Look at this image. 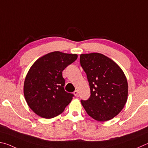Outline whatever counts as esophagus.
Here are the masks:
<instances>
[{
	"instance_id": "obj_1",
	"label": "esophagus",
	"mask_w": 148,
	"mask_h": 148,
	"mask_svg": "<svg viewBox=\"0 0 148 148\" xmlns=\"http://www.w3.org/2000/svg\"><path fill=\"white\" fill-rule=\"evenodd\" d=\"M73 94L75 96H78V90H75V91L73 92Z\"/></svg>"
}]
</instances>
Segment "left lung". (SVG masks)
I'll return each mask as SVG.
<instances>
[{
    "label": "left lung",
    "mask_w": 148,
    "mask_h": 148,
    "mask_svg": "<svg viewBox=\"0 0 148 148\" xmlns=\"http://www.w3.org/2000/svg\"><path fill=\"white\" fill-rule=\"evenodd\" d=\"M80 64L86 73L90 97L81 100L90 117L108 121L118 114L127 100L128 84L122 70L112 60L102 54H82Z\"/></svg>",
    "instance_id": "1"
}]
</instances>
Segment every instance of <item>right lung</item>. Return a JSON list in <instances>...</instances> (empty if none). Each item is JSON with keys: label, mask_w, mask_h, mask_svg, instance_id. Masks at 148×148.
<instances>
[{"label": "right lung", "mask_w": 148, "mask_h": 148, "mask_svg": "<svg viewBox=\"0 0 148 148\" xmlns=\"http://www.w3.org/2000/svg\"><path fill=\"white\" fill-rule=\"evenodd\" d=\"M77 58V54L54 51L37 60L24 83L28 105L36 114L49 119L64 112L74 95L65 91L62 71Z\"/></svg>", "instance_id": "obj_1"}]
</instances>
